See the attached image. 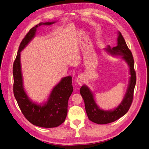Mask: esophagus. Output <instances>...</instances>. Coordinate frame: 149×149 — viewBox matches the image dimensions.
<instances>
[{
	"label": "esophagus",
	"instance_id": "1",
	"mask_svg": "<svg viewBox=\"0 0 149 149\" xmlns=\"http://www.w3.org/2000/svg\"><path fill=\"white\" fill-rule=\"evenodd\" d=\"M84 82V78L83 77V76H82V75L79 76L77 78V79H76V83H77L78 84H79V85L83 84Z\"/></svg>",
	"mask_w": 149,
	"mask_h": 149
}]
</instances>
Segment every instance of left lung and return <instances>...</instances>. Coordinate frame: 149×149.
<instances>
[{"mask_svg":"<svg viewBox=\"0 0 149 149\" xmlns=\"http://www.w3.org/2000/svg\"><path fill=\"white\" fill-rule=\"evenodd\" d=\"M118 45L112 48L108 46L106 50L112 55L123 56L122 58L127 62L129 67L130 81L125 95L120 104L114 110L104 111L100 109L94 98V95L90 89L83 85L80 88V94L84 101L85 109L89 119L94 123L106 124L112 123L120 118L127 113L132 104L134 91L136 83V74L134 70V61L132 52L129 49L125 40L120 32H118Z\"/></svg>","mask_w":149,"mask_h":149,"instance_id":"left-lung-1","label":"left lung"}]
</instances>
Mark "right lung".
Listing matches in <instances>:
<instances>
[{
    "label": "right lung",
    "instance_id": "right-lung-1",
    "mask_svg": "<svg viewBox=\"0 0 149 149\" xmlns=\"http://www.w3.org/2000/svg\"><path fill=\"white\" fill-rule=\"evenodd\" d=\"M55 22L40 23L31 28L21 42L13 65V94L25 118L30 123L39 127H56L64 123L68 112V102L73 91L72 77L66 76L54 87L47 101L43 105L31 101L25 91L22 79L20 52L31 41L37 29L42 25H49Z\"/></svg>",
    "mask_w": 149,
    "mask_h": 149
}]
</instances>
